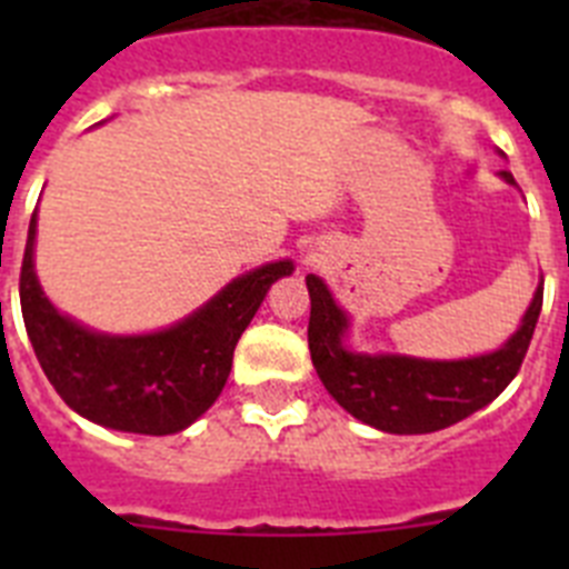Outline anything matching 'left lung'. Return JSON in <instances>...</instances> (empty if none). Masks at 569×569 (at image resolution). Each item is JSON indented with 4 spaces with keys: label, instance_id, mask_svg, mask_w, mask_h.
<instances>
[{
    "label": "left lung",
    "instance_id": "1",
    "mask_svg": "<svg viewBox=\"0 0 569 569\" xmlns=\"http://www.w3.org/2000/svg\"><path fill=\"white\" fill-rule=\"evenodd\" d=\"M505 182L516 184L510 170ZM308 345L316 373L328 393L365 425L385 433H433L490 405L516 379L541 313L539 284L521 328L501 350L465 361H421L407 356H361L341 345L347 316L319 276H308Z\"/></svg>",
    "mask_w": 569,
    "mask_h": 569
}]
</instances>
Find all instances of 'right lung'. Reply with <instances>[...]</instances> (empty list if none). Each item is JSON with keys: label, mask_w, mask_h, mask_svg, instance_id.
Masks as SVG:
<instances>
[{"label": "right lung", "mask_w": 569, "mask_h": 569, "mask_svg": "<svg viewBox=\"0 0 569 569\" xmlns=\"http://www.w3.org/2000/svg\"><path fill=\"white\" fill-rule=\"evenodd\" d=\"M37 213L24 244L19 299L28 339L64 405L110 430L179 433L219 399L236 341L276 279L293 261H273L230 281L190 319L150 336H102L79 328L44 299L33 273Z\"/></svg>", "instance_id": "add662e5"}]
</instances>
